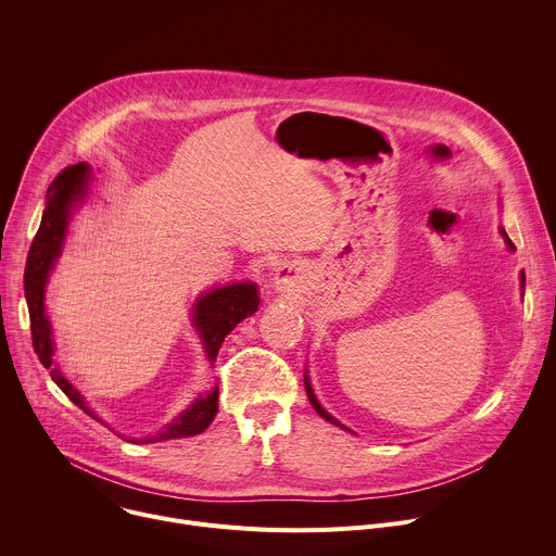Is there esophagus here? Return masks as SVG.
<instances>
[{
  "mask_svg": "<svg viewBox=\"0 0 556 556\" xmlns=\"http://www.w3.org/2000/svg\"><path fill=\"white\" fill-rule=\"evenodd\" d=\"M301 281V268L296 264H283L279 266L277 275H275V286L281 292H294L299 288Z\"/></svg>",
  "mask_w": 556,
  "mask_h": 556,
  "instance_id": "1",
  "label": "esophagus"
}]
</instances>
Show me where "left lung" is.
<instances>
[{
    "instance_id": "8db88e82",
    "label": "left lung",
    "mask_w": 556,
    "mask_h": 556,
    "mask_svg": "<svg viewBox=\"0 0 556 556\" xmlns=\"http://www.w3.org/2000/svg\"><path fill=\"white\" fill-rule=\"evenodd\" d=\"M500 232H502V237H504V242H506V247H508V251H515V244L510 242V237L506 235V230L500 226ZM523 283H526V277H523V273H521V294H523ZM303 380H305V391H307V399H309V405L314 407V412L319 414L324 420H328L330 425H337V427H341L343 431H350V433H354L352 429H348L345 425H341L332 414H328L324 407H321V403L316 401V395H314V389H312V384H309V376H307V369H305V376H303Z\"/></svg>"
}]
</instances>
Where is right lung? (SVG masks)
I'll list each match as a JSON object with an SVG mask.
<instances>
[{
    "mask_svg": "<svg viewBox=\"0 0 556 556\" xmlns=\"http://www.w3.org/2000/svg\"><path fill=\"white\" fill-rule=\"evenodd\" d=\"M92 180H94L92 167L88 163H78V165L63 169L48 187L41 224H39V230L35 235L28 260H26L24 292H26V303H28V314H30L33 348L39 354L41 365L50 371L52 380L59 384V389L78 409H84L88 416H92L94 420L110 427L103 418H99L94 414V409L84 399V393L63 376L59 363L54 361L56 343H54L52 321H50L48 307H46L48 279L63 253L70 222H72L74 213L78 211V206L86 202ZM257 307H260V290H257V283H253V281H235V283L217 286V288H211V290L198 294V299L193 301L189 319H191V326H193L211 365L215 363V356H217L226 334L237 324L244 321L247 316L255 314ZM217 395H219V389L215 384L211 391L200 393L185 412H180L169 425H165L157 433L147 435V438H125V440L138 442V444H149V442H161V440H178V438L198 435L213 422V418L217 414Z\"/></svg>",
    "mask_w": 556,
    "mask_h": 556,
    "instance_id": "add662e5",
    "label": "right lung"
}]
</instances>
